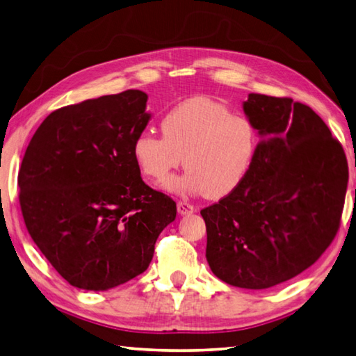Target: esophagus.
<instances>
[{
    "mask_svg": "<svg viewBox=\"0 0 356 356\" xmlns=\"http://www.w3.org/2000/svg\"><path fill=\"white\" fill-rule=\"evenodd\" d=\"M177 211H179V214H182V216L191 214L194 211V205H191L190 202H186V200H179L177 202Z\"/></svg>",
    "mask_w": 356,
    "mask_h": 356,
    "instance_id": "esophagus-1",
    "label": "esophagus"
}]
</instances>
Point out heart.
I'll return each instance as SVG.
<instances>
[{
    "label": "heart",
    "instance_id": "heart-1",
    "mask_svg": "<svg viewBox=\"0 0 356 356\" xmlns=\"http://www.w3.org/2000/svg\"><path fill=\"white\" fill-rule=\"evenodd\" d=\"M163 137L142 132L132 143L138 170L163 184L182 163V177L168 182L176 193H205L211 199L233 193L252 170L257 154V129L247 115L232 113L205 97L176 104L160 120Z\"/></svg>",
    "mask_w": 356,
    "mask_h": 356
}]
</instances>
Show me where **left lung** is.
<instances>
[{
	"label": "left lung",
	"mask_w": 356,
	"mask_h": 356,
	"mask_svg": "<svg viewBox=\"0 0 356 356\" xmlns=\"http://www.w3.org/2000/svg\"><path fill=\"white\" fill-rule=\"evenodd\" d=\"M243 113L261 134L254 163L200 214L213 273L262 290L302 273L335 239L349 166L343 145L307 104L250 94Z\"/></svg>",
	"instance_id": "8db88e82"
}]
</instances>
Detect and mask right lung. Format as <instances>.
I'll return each mask as SVG.
<instances>
[{"label": "right lung", "mask_w": 356, "mask_h": 356, "mask_svg": "<svg viewBox=\"0 0 356 356\" xmlns=\"http://www.w3.org/2000/svg\"><path fill=\"white\" fill-rule=\"evenodd\" d=\"M148 95L128 89L49 114L18 172L31 238L61 277L108 290L148 268L176 202L146 185L132 143L149 122Z\"/></svg>", "instance_id": "right-lung-1"}]
</instances>
